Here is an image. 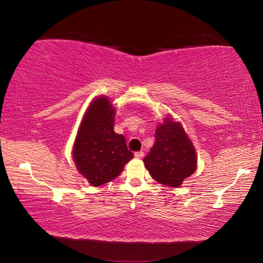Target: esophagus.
Masks as SVG:
<instances>
[{
  "label": "esophagus",
  "instance_id": "esophagus-1",
  "mask_svg": "<svg viewBox=\"0 0 263 263\" xmlns=\"http://www.w3.org/2000/svg\"><path fill=\"white\" fill-rule=\"evenodd\" d=\"M135 157L137 159H141L142 157H144V152H142V151H139V152H136L135 153Z\"/></svg>",
  "mask_w": 263,
  "mask_h": 263
}]
</instances>
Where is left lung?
Instances as JSON below:
<instances>
[{
	"label": "left lung",
	"mask_w": 263,
	"mask_h": 263,
	"mask_svg": "<svg viewBox=\"0 0 263 263\" xmlns=\"http://www.w3.org/2000/svg\"><path fill=\"white\" fill-rule=\"evenodd\" d=\"M155 142L144 158L145 167L159 183L180 186L197 168V155L181 124L171 118L157 126Z\"/></svg>",
	"instance_id": "1"
}]
</instances>
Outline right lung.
Segmentation results:
<instances>
[{"label":"right lung","instance_id":"obj_1","mask_svg":"<svg viewBox=\"0 0 263 263\" xmlns=\"http://www.w3.org/2000/svg\"><path fill=\"white\" fill-rule=\"evenodd\" d=\"M114 126L115 108L105 96L97 97L83 116L73 148L75 166L92 186L116 179L133 158Z\"/></svg>","mask_w":263,"mask_h":263}]
</instances>
